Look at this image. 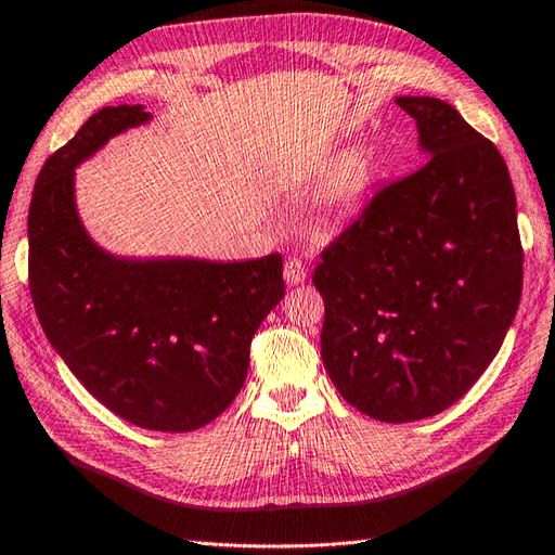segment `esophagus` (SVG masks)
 I'll list each match as a JSON object with an SVG mask.
<instances>
[{
	"label": "esophagus",
	"instance_id": "34e87169",
	"mask_svg": "<svg viewBox=\"0 0 555 555\" xmlns=\"http://www.w3.org/2000/svg\"><path fill=\"white\" fill-rule=\"evenodd\" d=\"M306 274H308V269H306V264L298 257H288L284 261V279H286V284L296 286V284H300V281H306Z\"/></svg>",
	"mask_w": 555,
	"mask_h": 555
}]
</instances>
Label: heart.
Instances as JSON below:
<instances>
[{
  "mask_svg": "<svg viewBox=\"0 0 555 555\" xmlns=\"http://www.w3.org/2000/svg\"><path fill=\"white\" fill-rule=\"evenodd\" d=\"M374 181V162L370 154L345 156L323 188V208L327 212L350 210L364 198Z\"/></svg>",
  "mask_w": 555,
  "mask_h": 555,
  "instance_id": "obj_1",
  "label": "heart"
}]
</instances>
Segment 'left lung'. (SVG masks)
<instances>
[{"label": "left lung", "instance_id": "1", "mask_svg": "<svg viewBox=\"0 0 555 555\" xmlns=\"http://www.w3.org/2000/svg\"><path fill=\"white\" fill-rule=\"evenodd\" d=\"M428 162L382 185L321 251V352L347 403L384 424L467 393L516 315L524 249L496 146L436 98H397Z\"/></svg>", "mask_w": 555, "mask_h": 555}]
</instances>
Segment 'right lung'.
<instances>
[{"label": "right lung", "instance_id": "1", "mask_svg": "<svg viewBox=\"0 0 555 555\" xmlns=\"http://www.w3.org/2000/svg\"><path fill=\"white\" fill-rule=\"evenodd\" d=\"M134 105L102 107L46 158L29 205V291L49 343L92 397L129 424L185 434L237 397L257 327L284 298V261H125L100 251L73 203V168Z\"/></svg>", "mask_w": 555, "mask_h": 555}]
</instances>
